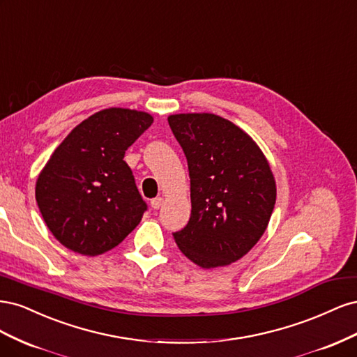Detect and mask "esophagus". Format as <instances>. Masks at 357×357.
<instances>
[{
    "label": "esophagus",
    "instance_id": "1",
    "mask_svg": "<svg viewBox=\"0 0 357 357\" xmlns=\"http://www.w3.org/2000/svg\"><path fill=\"white\" fill-rule=\"evenodd\" d=\"M162 202H164V199H162L160 197H158V198H153L152 201H150V205H152V208H153V210H159V208H160V205H162Z\"/></svg>",
    "mask_w": 357,
    "mask_h": 357
}]
</instances>
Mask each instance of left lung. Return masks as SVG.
Returning <instances> with one entry per match:
<instances>
[{"label":"left lung","mask_w":357,"mask_h":357,"mask_svg":"<svg viewBox=\"0 0 357 357\" xmlns=\"http://www.w3.org/2000/svg\"><path fill=\"white\" fill-rule=\"evenodd\" d=\"M188 159L192 211L172 234L188 259L210 269L238 261L261 240L275 205V180L262 150L241 128L211 113L172 114Z\"/></svg>","instance_id":"8db88e82"}]
</instances>
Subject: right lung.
<instances>
[{"label":"right lung","mask_w":357,"mask_h":357,"mask_svg":"<svg viewBox=\"0 0 357 357\" xmlns=\"http://www.w3.org/2000/svg\"><path fill=\"white\" fill-rule=\"evenodd\" d=\"M152 123L144 112L105 109L75 126L52 153L37 178L36 199L62 245L98 256L134 231L147 204L123 158Z\"/></svg>","instance_id":"add662e5"}]
</instances>
